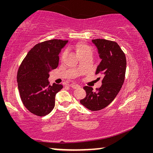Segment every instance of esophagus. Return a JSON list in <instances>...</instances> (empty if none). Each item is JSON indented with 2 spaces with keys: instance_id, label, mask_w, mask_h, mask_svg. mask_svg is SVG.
<instances>
[{
  "instance_id": "34e87169",
  "label": "esophagus",
  "mask_w": 153,
  "mask_h": 153,
  "mask_svg": "<svg viewBox=\"0 0 153 153\" xmlns=\"http://www.w3.org/2000/svg\"><path fill=\"white\" fill-rule=\"evenodd\" d=\"M71 87L72 88H74V89H76V88H79L80 86H79V85H78V84H71Z\"/></svg>"
}]
</instances>
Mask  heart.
<instances>
[{
  "instance_id": "1",
  "label": "heart",
  "mask_w": 153,
  "mask_h": 153,
  "mask_svg": "<svg viewBox=\"0 0 153 153\" xmlns=\"http://www.w3.org/2000/svg\"><path fill=\"white\" fill-rule=\"evenodd\" d=\"M75 48H76L77 55L80 59L84 58L88 56H92V48L86 44L78 43ZM65 55V51L63 52V53L61 54V59H63Z\"/></svg>"
}]
</instances>
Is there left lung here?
<instances>
[{
  "mask_svg": "<svg viewBox=\"0 0 153 153\" xmlns=\"http://www.w3.org/2000/svg\"><path fill=\"white\" fill-rule=\"evenodd\" d=\"M92 42L97 47L101 59L95 74L102 77V85L96 89L97 92L93 91L92 87L84 86L86 96L80 103L88 109L95 111L107 107L120 91L125 79L126 58L120 46L114 41L94 39Z\"/></svg>",
  "mask_w": 153,
  "mask_h": 153,
  "instance_id": "1",
  "label": "left lung"
}]
</instances>
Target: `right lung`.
<instances>
[{
  "label": "right lung",
  "instance_id": "1",
  "mask_svg": "<svg viewBox=\"0 0 153 153\" xmlns=\"http://www.w3.org/2000/svg\"><path fill=\"white\" fill-rule=\"evenodd\" d=\"M68 40L53 39L36 45L21 63L17 75L21 100L25 108L40 117L50 113L55 96L63 85H50L49 71L58 67L62 48Z\"/></svg>",
  "mask_w": 153,
  "mask_h": 153
}]
</instances>
